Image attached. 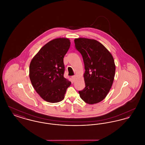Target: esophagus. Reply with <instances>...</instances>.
<instances>
[{
	"mask_svg": "<svg viewBox=\"0 0 145 145\" xmlns=\"http://www.w3.org/2000/svg\"><path fill=\"white\" fill-rule=\"evenodd\" d=\"M72 79H73V80H74L75 79H76V76H72Z\"/></svg>",
	"mask_w": 145,
	"mask_h": 145,
	"instance_id": "34e87169",
	"label": "esophagus"
}]
</instances>
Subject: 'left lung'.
<instances>
[{
  "label": "left lung",
  "mask_w": 145,
  "mask_h": 145,
  "mask_svg": "<svg viewBox=\"0 0 145 145\" xmlns=\"http://www.w3.org/2000/svg\"><path fill=\"white\" fill-rule=\"evenodd\" d=\"M74 43L83 56L85 69V87L79 91V95L86 103H98L107 96L113 84L116 70L113 56L96 40L80 37Z\"/></svg>",
  "instance_id": "1"
}]
</instances>
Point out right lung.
<instances>
[{
  "label": "right lung",
  "mask_w": 145,
  "mask_h": 145,
  "mask_svg": "<svg viewBox=\"0 0 145 145\" xmlns=\"http://www.w3.org/2000/svg\"><path fill=\"white\" fill-rule=\"evenodd\" d=\"M67 38H57L43 46L32 59L29 78L36 92L49 103L64 99L71 83L63 76V57L70 47Z\"/></svg>",
  "instance_id": "1"
}]
</instances>
